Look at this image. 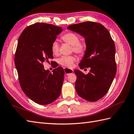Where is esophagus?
Here are the masks:
<instances>
[{
    "label": "esophagus",
    "mask_w": 134,
    "mask_h": 134,
    "mask_svg": "<svg viewBox=\"0 0 134 134\" xmlns=\"http://www.w3.org/2000/svg\"><path fill=\"white\" fill-rule=\"evenodd\" d=\"M64 71L65 74L67 75L74 72V70H73L70 69V68H64Z\"/></svg>",
    "instance_id": "1"
}]
</instances>
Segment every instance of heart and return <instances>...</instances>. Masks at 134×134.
I'll return each instance as SVG.
<instances>
[{"label":"heart","instance_id":"1","mask_svg":"<svg viewBox=\"0 0 134 134\" xmlns=\"http://www.w3.org/2000/svg\"><path fill=\"white\" fill-rule=\"evenodd\" d=\"M62 39L65 42L72 46V50L77 54L83 55L86 51V44L84 42H80V38L76 34L71 32L67 33L62 37ZM51 49L54 55H58L59 53V43L57 41L55 40L51 43ZM75 60L76 58L74 55H63L58 59V63L63 66L71 67Z\"/></svg>","mask_w":134,"mask_h":134}]
</instances>
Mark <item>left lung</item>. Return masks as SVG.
Segmentation results:
<instances>
[{"mask_svg":"<svg viewBox=\"0 0 134 134\" xmlns=\"http://www.w3.org/2000/svg\"><path fill=\"white\" fill-rule=\"evenodd\" d=\"M67 29L84 37L87 49L79 66L81 69L91 68L87 75L74 71L77 93L87 101H97L107 93L116 74L114 41L107 29L97 23H79L68 26Z\"/></svg>","mask_w":134,"mask_h":134,"instance_id":"obj_1","label":"left lung"}]
</instances>
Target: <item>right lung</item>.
Returning a JSON list of instances; mask_svg holds the SVG:
<instances>
[{
  "instance_id": "1",
  "label": "right lung",
  "mask_w": 134,
  "mask_h": 134,
  "mask_svg": "<svg viewBox=\"0 0 134 134\" xmlns=\"http://www.w3.org/2000/svg\"><path fill=\"white\" fill-rule=\"evenodd\" d=\"M61 27L37 23L23 30L18 40L15 56L20 86L26 96L40 105L51 104L61 93L63 68L51 73L43 63L53 58L51 43L62 32Z\"/></svg>"
}]
</instances>
